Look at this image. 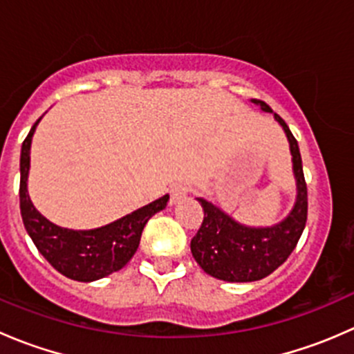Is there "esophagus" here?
<instances>
[{"instance_id": "esophagus-1", "label": "esophagus", "mask_w": 354, "mask_h": 354, "mask_svg": "<svg viewBox=\"0 0 354 354\" xmlns=\"http://www.w3.org/2000/svg\"><path fill=\"white\" fill-rule=\"evenodd\" d=\"M188 197V187L183 183H178L171 187V203H180Z\"/></svg>"}]
</instances>
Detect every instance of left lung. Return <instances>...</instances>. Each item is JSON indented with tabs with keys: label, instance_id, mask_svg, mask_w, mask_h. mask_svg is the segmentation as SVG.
<instances>
[{
	"label": "left lung",
	"instance_id": "left-lung-1",
	"mask_svg": "<svg viewBox=\"0 0 354 354\" xmlns=\"http://www.w3.org/2000/svg\"><path fill=\"white\" fill-rule=\"evenodd\" d=\"M267 113L272 109L259 99H252ZM286 131L292 156V171L296 178V203L283 223L272 227H248L231 219L207 200L198 198L203 209L202 226L192 238V255L209 276L227 283H252L272 274L283 266L295 250L306 224L308 194L298 142L292 137L286 121L274 114Z\"/></svg>",
	"mask_w": 354,
	"mask_h": 354
}]
</instances>
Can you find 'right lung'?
Instances as JSON below:
<instances>
[{
    "mask_svg": "<svg viewBox=\"0 0 354 354\" xmlns=\"http://www.w3.org/2000/svg\"><path fill=\"white\" fill-rule=\"evenodd\" d=\"M39 121L41 118L28 131L20 154V212L28 236L59 274L73 281L91 283L123 269L137 252L147 221L166 207L169 195L97 230L73 231L56 226L32 205L27 192L32 135Z\"/></svg>",
    "mask_w": 354,
    "mask_h": 354,
    "instance_id": "obj_1",
    "label": "right lung"
}]
</instances>
